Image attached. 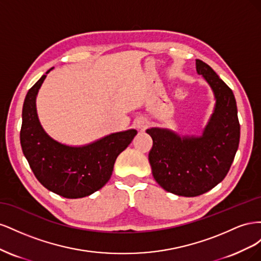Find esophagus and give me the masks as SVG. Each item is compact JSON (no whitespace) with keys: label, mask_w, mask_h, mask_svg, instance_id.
<instances>
[{"label":"esophagus","mask_w":261,"mask_h":261,"mask_svg":"<svg viewBox=\"0 0 261 261\" xmlns=\"http://www.w3.org/2000/svg\"><path fill=\"white\" fill-rule=\"evenodd\" d=\"M148 124H149L148 121L144 117H139L135 122H134V126H135L137 129H140V130H144L148 126Z\"/></svg>","instance_id":"esophagus-1"}]
</instances>
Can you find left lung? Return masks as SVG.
I'll return each mask as SVG.
<instances>
[{"label": "left lung", "mask_w": 261, "mask_h": 261, "mask_svg": "<svg viewBox=\"0 0 261 261\" xmlns=\"http://www.w3.org/2000/svg\"><path fill=\"white\" fill-rule=\"evenodd\" d=\"M196 69L215 92V113L199 138H179L167 129L150 128L153 145L149 162L156 183L167 192L195 197L207 193L226 176L240 144L241 126L232 89L207 63Z\"/></svg>", "instance_id": "1"}]
</instances>
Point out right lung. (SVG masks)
Wrapping results in <instances>:
<instances>
[{
	"label": "right lung",
	"instance_id": "1",
	"mask_svg": "<svg viewBox=\"0 0 261 261\" xmlns=\"http://www.w3.org/2000/svg\"><path fill=\"white\" fill-rule=\"evenodd\" d=\"M51 69L31 87L23 101L20 145L35 176L45 188L65 198H82L108 183L117 155L132 143L137 130L115 133L78 148L50 138L39 123L36 96Z\"/></svg>",
	"mask_w": 261,
	"mask_h": 261
}]
</instances>
